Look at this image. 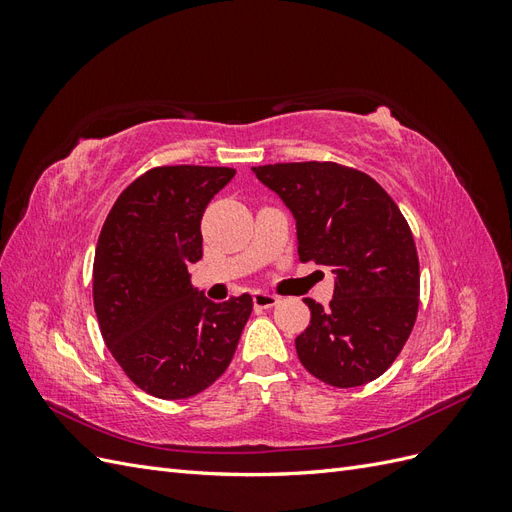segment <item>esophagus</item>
I'll use <instances>...</instances> for the list:
<instances>
[{
  "mask_svg": "<svg viewBox=\"0 0 512 512\" xmlns=\"http://www.w3.org/2000/svg\"><path fill=\"white\" fill-rule=\"evenodd\" d=\"M254 307H258V309H269V307H273V305H277V299L275 294H269V292H254Z\"/></svg>",
  "mask_w": 512,
  "mask_h": 512,
  "instance_id": "esophagus-1",
  "label": "esophagus"
}]
</instances>
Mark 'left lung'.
I'll use <instances>...</instances> for the list:
<instances>
[{"mask_svg":"<svg viewBox=\"0 0 512 512\" xmlns=\"http://www.w3.org/2000/svg\"><path fill=\"white\" fill-rule=\"evenodd\" d=\"M297 222L301 262L333 271L331 307L305 299L309 327L294 339L309 374L337 389L382 376L418 312L416 245L393 198L369 175L333 162L254 166Z\"/></svg>","mask_w":512,"mask_h":512,"instance_id":"8db88e82","label":"left lung"}]
</instances>
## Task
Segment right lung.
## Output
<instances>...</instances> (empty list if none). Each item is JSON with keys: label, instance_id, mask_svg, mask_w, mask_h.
Instances as JSON below:
<instances>
[{"label": "right lung", "instance_id": "add662e5", "mask_svg": "<svg viewBox=\"0 0 512 512\" xmlns=\"http://www.w3.org/2000/svg\"><path fill=\"white\" fill-rule=\"evenodd\" d=\"M226 166H160L121 192L94 260V307L115 361L145 393L188 399L218 380L252 297L209 301L188 267L203 258L200 220L235 177Z\"/></svg>", "mask_w": 512, "mask_h": 512}]
</instances>
